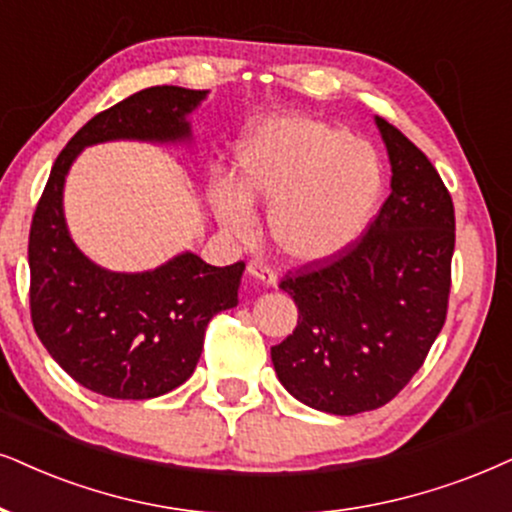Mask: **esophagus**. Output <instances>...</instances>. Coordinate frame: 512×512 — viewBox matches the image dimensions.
Returning <instances> with one entry per match:
<instances>
[{
  "instance_id": "34e87169",
  "label": "esophagus",
  "mask_w": 512,
  "mask_h": 512,
  "mask_svg": "<svg viewBox=\"0 0 512 512\" xmlns=\"http://www.w3.org/2000/svg\"><path fill=\"white\" fill-rule=\"evenodd\" d=\"M248 274H250L252 278H257V281L267 283V286H276V274H274V269L267 267V264H264V262H250V264H248Z\"/></svg>"
}]
</instances>
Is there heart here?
Masks as SVG:
<instances>
[{
	"mask_svg": "<svg viewBox=\"0 0 512 512\" xmlns=\"http://www.w3.org/2000/svg\"><path fill=\"white\" fill-rule=\"evenodd\" d=\"M383 189L371 144L314 118H276L252 127L238 148L236 189L212 193L226 231L250 236L248 203L269 205V236L283 255L319 262L357 241Z\"/></svg>",
	"mask_w": 512,
	"mask_h": 512,
	"instance_id": "1",
	"label": "heart"
}]
</instances>
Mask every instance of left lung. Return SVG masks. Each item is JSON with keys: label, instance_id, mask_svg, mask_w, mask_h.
Here are the masks:
<instances>
[{"label": "left lung", "instance_id": "1", "mask_svg": "<svg viewBox=\"0 0 512 512\" xmlns=\"http://www.w3.org/2000/svg\"><path fill=\"white\" fill-rule=\"evenodd\" d=\"M392 193L366 234L328 260L288 271L297 326L271 347L281 385L316 411L385 406L428 357L449 309L454 203L428 155L375 118Z\"/></svg>", "mask_w": 512, "mask_h": 512}]
</instances>
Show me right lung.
<instances>
[{"mask_svg":"<svg viewBox=\"0 0 512 512\" xmlns=\"http://www.w3.org/2000/svg\"><path fill=\"white\" fill-rule=\"evenodd\" d=\"M208 92L148 87L94 115L58 153L30 224V316L75 383L111 399H153L191 378L210 319L238 304L245 262L212 267L193 252L144 274L96 267L68 234L63 184L84 146L181 141Z\"/></svg>","mask_w":512,"mask_h":512,"instance_id":"right-lung-1","label":"right lung"}]
</instances>
